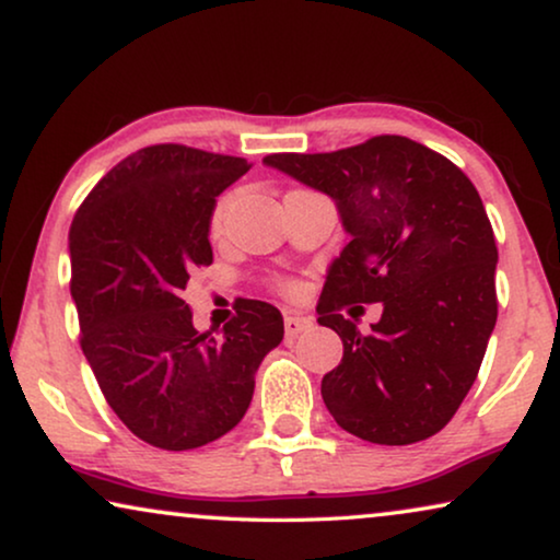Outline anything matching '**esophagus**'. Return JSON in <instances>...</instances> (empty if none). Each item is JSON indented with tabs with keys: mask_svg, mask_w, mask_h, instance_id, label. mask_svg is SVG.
I'll use <instances>...</instances> for the list:
<instances>
[{
	"mask_svg": "<svg viewBox=\"0 0 560 560\" xmlns=\"http://www.w3.org/2000/svg\"><path fill=\"white\" fill-rule=\"evenodd\" d=\"M312 317H304V314H287L283 317V329H287V337H296L306 332V329H312Z\"/></svg>",
	"mask_w": 560,
	"mask_h": 560,
	"instance_id": "obj_1",
	"label": "esophagus"
}]
</instances>
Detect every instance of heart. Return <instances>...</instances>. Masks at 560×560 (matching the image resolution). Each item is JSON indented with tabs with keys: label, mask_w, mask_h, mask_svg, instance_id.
<instances>
[{
	"label": "heart",
	"mask_w": 560,
	"mask_h": 560,
	"mask_svg": "<svg viewBox=\"0 0 560 560\" xmlns=\"http://www.w3.org/2000/svg\"><path fill=\"white\" fill-rule=\"evenodd\" d=\"M225 210H228V198H220V200L215 202V210H212V218H210L212 231H218L220 223H223ZM281 289H283V291H289V294H294V291H296L294 283H289V281H283V283H281Z\"/></svg>",
	"instance_id": "obj_1"
}]
</instances>
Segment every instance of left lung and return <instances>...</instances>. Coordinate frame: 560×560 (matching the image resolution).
Returning <instances> with one entry per match:
<instances>
[{
    "label": "left lung",
    "mask_w": 560,
    "mask_h": 560,
    "mask_svg": "<svg viewBox=\"0 0 560 560\" xmlns=\"http://www.w3.org/2000/svg\"><path fill=\"white\" fill-rule=\"evenodd\" d=\"M264 162L329 195L350 235L317 304L345 348L322 377L327 411L373 444L434 436L477 381L498 322V246L475 185L434 149L390 133ZM373 301L382 322L360 336L341 310Z\"/></svg>",
    "instance_id": "obj_1"
}]
</instances>
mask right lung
<instances>
[{
	"mask_svg": "<svg viewBox=\"0 0 560 560\" xmlns=\"http://www.w3.org/2000/svg\"><path fill=\"white\" fill-rule=\"evenodd\" d=\"M248 170L241 156L144 147L93 187L70 225L83 355L124 427L167 452L228 434L283 340L277 306L243 299L215 337L192 327L183 299L190 273L212 264L215 198Z\"/></svg>",
	"mask_w": 560,
	"mask_h": 560,
	"instance_id": "obj_1",
	"label": "right lung"
}]
</instances>
